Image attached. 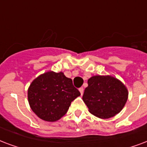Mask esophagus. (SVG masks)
Here are the masks:
<instances>
[{
    "instance_id": "1",
    "label": "esophagus",
    "mask_w": 147,
    "mask_h": 147,
    "mask_svg": "<svg viewBox=\"0 0 147 147\" xmlns=\"http://www.w3.org/2000/svg\"><path fill=\"white\" fill-rule=\"evenodd\" d=\"M79 92H80V93H81V95H83L84 88H79Z\"/></svg>"
}]
</instances>
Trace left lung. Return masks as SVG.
<instances>
[{"label": "left lung", "mask_w": 147, "mask_h": 147, "mask_svg": "<svg viewBox=\"0 0 147 147\" xmlns=\"http://www.w3.org/2000/svg\"><path fill=\"white\" fill-rule=\"evenodd\" d=\"M128 94L125 85L117 78L95 76L88 80L82 99L90 113L100 119H109L123 109Z\"/></svg>", "instance_id": "obj_1"}]
</instances>
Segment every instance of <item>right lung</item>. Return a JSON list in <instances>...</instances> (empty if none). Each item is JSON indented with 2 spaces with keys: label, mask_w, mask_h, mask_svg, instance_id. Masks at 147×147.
<instances>
[{
  "label": "right lung",
  "mask_w": 147,
  "mask_h": 147,
  "mask_svg": "<svg viewBox=\"0 0 147 147\" xmlns=\"http://www.w3.org/2000/svg\"><path fill=\"white\" fill-rule=\"evenodd\" d=\"M81 95L63 72L47 71L31 82L28 90L30 107L39 118L55 122L67 113L71 102Z\"/></svg>",
  "instance_id": "add662e5"
}]
</instances>
